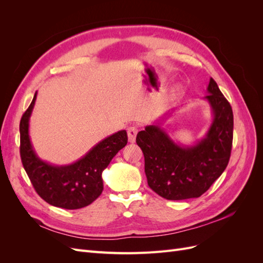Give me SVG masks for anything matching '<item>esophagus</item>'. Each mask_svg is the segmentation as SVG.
I'll use <instances>...</instances> for the list:
<instances>
[{"label":"esophagus","mask_w":263,"mask_h":263,"mask_svg":"<svg viewBox=\"0 0 263 263\" xmlns=\"http://www.w3.org/2000/svg\"><path fill=\"white\" fill-rule=\"evenodd\" d=\"M137 128L136 127L134 126H130L127 128V135H128V140L130 142H135V140H136V135H137Z\"/></svg>","instance_id":"esophagus-1"}]
</instances>
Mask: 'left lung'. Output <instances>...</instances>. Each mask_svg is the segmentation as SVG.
Listing matches in <instances>:
<instances>
[{
  "label": "left lung",
  "mask_w": 263,
  "mask_h": 263,
  "mask_svg": "<svg viewBox=\"0 0 263 263\" xmlns=\"http://www.w3.org/2000/svg\"><path fill=\"white\" fill-rule=\"evenodd\" d=\"M203 100L210 104L212 124L205 136L192 145L180 144L163 128L170 112L137 134L148 185L166 200L200 197L228 164L234 129L232 106L212 78Z\"/></svg>",
  "instance_id": "8db88e82"
}]
</instances>
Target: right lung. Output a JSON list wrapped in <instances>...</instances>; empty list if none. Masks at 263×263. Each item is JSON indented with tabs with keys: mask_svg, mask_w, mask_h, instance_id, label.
Here are the masks:
<instances>
[{
	"mask_svg": "<svg viewBox=\"0 0 263 263\" xmlns=\"http://www.w3.org/2000/svg\"><path fill=\"white\" fill-rule=\"evenodd\" d=\"M37 92L22 116L21 158L26 173L43 200L57 208L78 210L90 205L102 194V173L119 150L127 145L126 130H119L93 146L70 164H52L39 158L29 137V119Z\"/></svg>",
	"mask_w": 263,
	"mask_h": 263,
	"instance_id": "add662e5",
	"label": "right lung"
}]
</instances>
